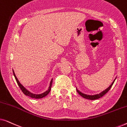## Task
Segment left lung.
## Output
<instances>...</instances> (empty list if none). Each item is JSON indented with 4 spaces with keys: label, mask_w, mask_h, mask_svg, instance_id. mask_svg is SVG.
I'll return each mask as SVG.
<instances>
[{
    "label": "left lung",
    "mask_w": 127,
    "mask_h": 127,
    "mask_svg": "<svg viewBox=\"0 0 127 127\" xmlns=\"http://www.w3.org/2000/svg\"><path fill=\"white\" fill-rule=\"evenodd\" d=\"M115 80H116V79L114 80V81H113V83H112V84H111L110 86H109L108 88H106V89L105 90H104V91L101 92V93L99 94H96V95H89L84 94L81 93V92L79 91L77 89V93H79V94L81 96H83V98H86V99H90V100L98 99L101 98L102 96H103L104 95H105L106 94L107 92H108L109 90H110L111 87H112V86H113V83L114 82V81H115Z\"/></svg>",
    "instance_id": "obj_1"
}]
</instances>
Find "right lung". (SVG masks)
I'll use <instances>...</instances> for the list:
<instances>
[{"instance_id":"1","label":"right lung","mask_w":127,"mask_h":127,"mask_svg":"<svg viewBox=\"0 0 127 127\" xmlns=\"http://www.w3.org/2000/svg\"><path fill=\"white\" fill-rule=\"evenodd\" d=\"M13 74L14 76L15 77V79L16 80V81L17 83V84H18V86L20 87V89L21 90V91H22V93H23L25 95H27V96H28L29 97H31V98H35V99H40V98H42L43 97L46 96V95H47L50 92V90H51V86H52V83H53V79H51V81H50V86H49V88H48V89L47 90L46 92H44V93H43L42 94H33V93H31V92H29V91H28V90L26 89V88L22 86V85L20 83V81H18V79H17L16 76H15V74L14 73V70H13Z\"/></svg>"}]
</instances>
